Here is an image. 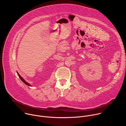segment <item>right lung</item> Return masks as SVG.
<instances>
[{
    "instance_id": "add662e5",
    "label": "right lung",
    "mask_w": 126,
    "mask_h": 126,
    "mask_svg": "<svg viewBox=\"0 0 126 126\" xmlns=\"http://www.w3.org/2000/svg\"><path fill=\"white\" fill-rule=\"evenodd\" d=\"M17 74H18V76H19V77L20 78V79H21V80L22 81V82H23V83H25L26 85H28V86H31V85H30L29 83H28L27 82H26V81H25V80H24V79H23V78H22V77L20 76V75H19L18 73H17Z\"/></svg>"
}]
</instances>
